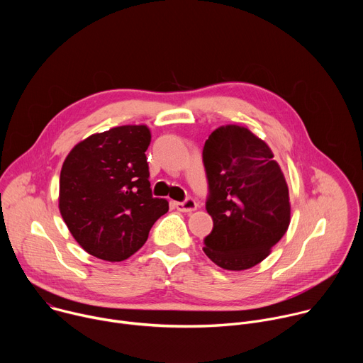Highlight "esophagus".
Returning a JSON list of instances; mask_svg holds the SVG:
<instances>
[{
    "mask_svg": "<svg viewBox=\"0 0 363 363\" xmlns=\"http://www.w3.org/2000/svg\"><path fill=\"white\" fill-rule=\"evenodd\" d=\"M175 206H177V210L181 213H192L196 210V202H195V199L188 198L184 202H175Z\"/></svg>",
    "mask_w": 363,
    "mask_h": 363,
    "instance_id": "34e87169",
    "label": "esophagus"
}]
</instances>
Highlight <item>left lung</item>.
<instances>
[{
	"instance_id": "1",
	"label": "left lung",
	"mask_w": 363,
	"mask_h": 363,
	"mask_svg": "<svg viewBox=\"0 0 363 363\" xmlns=\"http://www.w3.org/2000/svg\"><path fill=\"white\" fill-rule=\"evenodd\" d=\"M273 157L263 139L240 125L216 129L203 145L214 227L202 250L224 270L262 263L289 228V186Z\"/></svg>"
}]
</instances>
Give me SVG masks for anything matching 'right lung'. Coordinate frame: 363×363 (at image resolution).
<instances>
[{
	"label": "right lung",
	"instance_id": "obj_1",
	"mask_svg": "<svg viewBox=\"0 0 363 363\" xmlns=\"http://www.w3.org/2000/svg\"><path fill=\"white\" fill-rule=\"evenodd\" d=\"M149 143L146 125L116 126L79 142L63 162L60 214L79 245L100 260H126L169 210L167 199L152 196Z\"/></svg>",
	"mask_w": 363,
	"mask_h": 363
}]
</instances>
